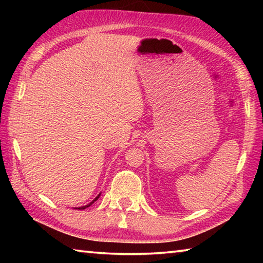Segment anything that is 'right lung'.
I'll return each mask as SVG.
<instances>
[{
    "label": "right lung",
    "mask_w": 263,
    "mask_h": 263,
    "mask_svg": "<svg viewBox=\"0 0 263 263\" xmlns=\"http://www.w3.org/2000/svg\"><path fill=\"white\" fill-rule=\"evenodd\" d=\"M100 196H101V193H100L99 195H97V196H96V197H95V199H94V201H91L90 203H89V204H87V205H83V206H80V208H74V209H78V210H84V209H86V208H89V206H90V205H91V204H92V203H94V202H96V201H97V199H99V198H100Z\"/></svg>",
    "instance_id": "right-lung-1"
}]
</instances>
